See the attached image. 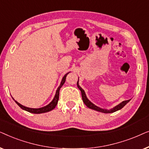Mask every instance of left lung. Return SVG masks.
Here are the masks:
<instances>
[{"mask_svg": "<svg viewBox=\"0 0 149 149\" xmlns=\"http://www.w3.org/2000/svg\"><path fill=\"white\" fill-rule=\"evenodd\" d=\"M77 87H78V88L81 90V95H82V99H83V102H84L85 104L86 105L87 107L89 108V109L94 110V111L100 112V113H114V112L119 111V110L121 109L122 108L125 107V104H127V103L129 102L130 101V100H131L130 99V100H128L123 101L122 102L119 104L117 105L115 107H113V109H111L108 110V109H102V108L97 107L96 105H95L94 104H93L88 98H87V95H86V94H85V91L83 90L82 88H81V87H80V85H79V79H78V81H77Z\"/></svg>", "mask_w": 149, "mask_h": 149, "instance_id": "left-lung-1", "label": "left lung"}]
</instances>
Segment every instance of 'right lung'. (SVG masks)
Instances as JSON below:
<instances>
[{"mask_svg":"<svg viewBox=\"0 0 149 149\" xmlns=\"http://www.w3.org/2000/svg\"><path fill=\"white\" fill-rule=\"evenodd\" d=\"M69 72L66 73V74H65L64 77H63V78L62 79V81H61V83H60V86L58 87V89H57L56 94H55V96L54 97V99L52 100V101L49 104H48L45 106V107H41V108H38V109H32V108L24 107V106L22 105L21 104L17 102V101L15 100L13 98V100L15 102V103L17 104L19 106V107L21 108L22 109H23V110H24V111H28V112H29V113H31L40 114V113H47V112H49L51 111H52L53 109H54L55 108H56L57 104H58V100H59V93H60V89L61 87H62V85H64L65 81H66V76Z\"/></svg>","mask_w":149,"mask_h":149,"instance_id":"obj_1","label":"right lung"}]
</instances>
